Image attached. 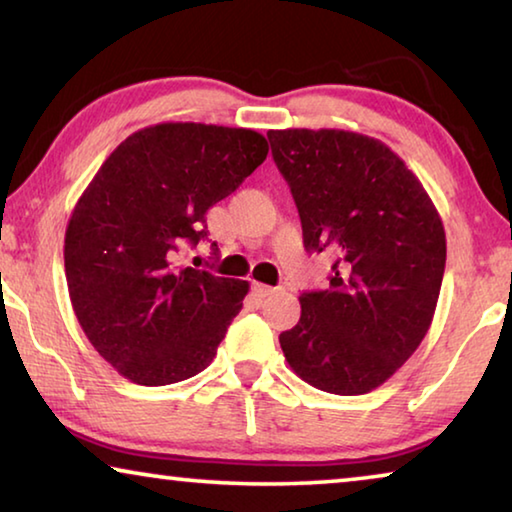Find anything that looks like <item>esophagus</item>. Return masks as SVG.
Wrapping results in <instances>:
<instances>
[{
  "instance_id": "1",
  "label": "esophagus",
  "mask_w": 512,
  "mask_h": 512,
  "mask_svg": "<svg viewBox=\"0 0 512 512\" xmlns=\"http://www.w3.org/2000/svg\"><path fill=\"white\" fill-rule=\"evenodd\" d=\"M253 289L259 298H266V296H271V293H275L273 287H268V284H262V282H253Z\"/></svg>"
}]
</instances>
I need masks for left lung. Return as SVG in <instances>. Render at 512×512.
I'll return each instance as SVG.
<instances>
[{"mask_svg":"<svg viewBox=\"0 0 512 512\" xmlns=\"http://www.w3.org/2000/svg\"><path fill=\"white\" fill-rule=\"evenodd\" d=\"M309 253L332 248L329 289L300 296L280 334L291 370L318 391L363 395L391 379L429 332L447 241L418 176L375 137L339 128L268 131Z\"/></svg>","mask_w":512,"mask_h":512,"instance_id":"1","label":"left lung"}]
</instances>
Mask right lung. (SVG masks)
Returning a JSON list of instances; mask_svg holds the SVG:
<instances>
[{"label":"right lung","mask_w":512,"mask_h":512,"mask_svg":"<svg viewBox=\"0 0 512 512\" xmlns=\"http://www.w3.org/2000/svg\"><path fill=\"white\" fill-rule=\"evenodd\" d=\"M266 155L250 128L164 121L128 135L94 173L65 230V277L85 336L121 377L167 386L212 363L248 282L178 253L207 237V210Z\"/></svg>","instance_id":"right-lung-1"}]
</instances>
